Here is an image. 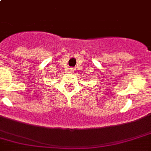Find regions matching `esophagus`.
<instances>
[{
	"label": "esophagus",
	"instance_id": "esophagus-1",
	"mask_svg": "<svg viewBox=\"0 0 151 151\" xmlns=\"http://www.w3.org/2000/svg\"><path fill=\"white\" fill-rule=\"evenodd\" d=\"M73 70H74V69H73V68H70V71L71 73H73Z\"/></svg>",
	"mask_w": 151,
	"mask_h": 151
}]
</instances>
